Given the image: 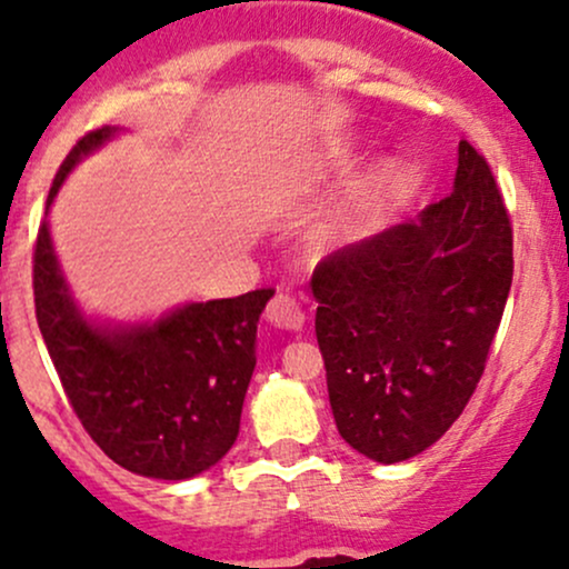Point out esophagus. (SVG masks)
<instances>
[{"label":"esophagus","instance_id":"34e87169","mask_svg":"<svg viewBox=\"0 0 569 569\" xmlns=\"http://www.w3.org/2000/svg\"><path fill=\"white\" fill-rule=\"evenodd\" d=\"M267 321L272 323L274 329H286V332H299L305 327V313L297 305V299L278 295L267 305Z\"/></svg>","mask_w":569,"mask_h":569}]
</instances>
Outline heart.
Listing matches in <instances>:
<instances>
[{
	"instance_id": "1",
	"label": "heart",
	"mask_w": 569,
	"mask_h": 569,
	"mask_svg": "<svg viewBox=\"0 0 569 569\" xmlns=\"http://www.w3.org/2000/svg\"><path fill=\"white\" fill-rule=\"evenodd\" d=\"M399 183H402V164L397 159H380L361 183L359 193L323 227V246H348L359 240L370 227L372 216L395 197Z\"/></svg>"
}]
</instances>
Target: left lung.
<instances>
[{
  "mask_svg": "<svg viewBox=\"0 0 569 569\" xmlns=\"http://www.w3.org/2000/svg\"><path fill=\"white\" fill-rule=\"evenodd\" d=\"M510 280L508 210L467 140L451 197L318 267L316 337L353 451L397 465L448 432L483 376Z\"/></svg>",
  "mask_w": 569,
  "mask_h": 569,
  "instance_id": "obj_1",
  "label": "left lung"
}]
</instances>
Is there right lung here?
I'll use <instances>...</instances> for the list:
<instances>
[{"mask_svg":"<svg viewBox=\"0 0 569 569\" xmlns=\"http://www.w3.org/2000/svg\"><path fill=\"white\" fill-rule=\"evenodd\" d=\"M118 134V127L86 134L56 174L34 251L37 323L91 440L137 476L189 480L234 446L256 323L274 291L186 302L137 321L86 313L56 256L48 213L74 167Z\"/></svg>","mask_w":569,"mask_h":569,"instance_id":"right-lung-1","label":"right lung"}]
</instances>
